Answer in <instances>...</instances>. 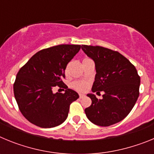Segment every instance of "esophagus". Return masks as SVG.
I'll return each mask as SVG.
<instances>
[{"mask_svg": "<svg viewBox=\"0 0 154 154\" xmlns=\"http://www.w3.org/2000/svg\"><path fill=\"white\" fill-rule=\"evenodd\" d=\"M79 98H80V99H82V98H83L84 96H85V95H84V94L79 93Z\"/></svg>", "mask_w": 154, "mask_h": 154, "instance_id": "obj_1", "label": "esophagus"}]
</instances>
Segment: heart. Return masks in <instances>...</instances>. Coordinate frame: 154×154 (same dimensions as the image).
<instances>
[{
	"instance_id": "heart-1",
	"label": "heart",
	"mask_w": 154,
	"mask_h": 154,
	"mask_svg": "<svg viewBox=\"0 0 154 154\" xmlns=\"http://www.w3.org/2000/svg\"><path fill=\"white\" fill-rule=\"evenodd\" d=\"M89 59H90V58H85L83 60H82V62L89 60ZM66 72H67V70H66ZM88 85H89V84L87 83L86 82L84 81H74L72 83V87L73 89H75L77 91H79V92L85 91V89L88 88Z\"/></svg>"
}]
</instances>
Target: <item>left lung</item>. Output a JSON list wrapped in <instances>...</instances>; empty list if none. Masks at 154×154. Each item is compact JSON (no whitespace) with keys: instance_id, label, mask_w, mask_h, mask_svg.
<instances>
[{"instance_id":"1","label":"left lung","mask_w":154,"mask_h":154,"mask_svg":"<svg viewBox=\"0 0 154 154\" xmlns=\"http://www.w3.org/2000/svg\"><path fill=\"white\" fill-rule=\"evenodd\" d=\"M82 49L96 64L92 92H105L102 99L87 95L92 99L85 109L87 118L101 126L119 123L130 113L140 95V77L135 66L119 52L106 48L82 45Z\"/></svg>"}]
</instances>
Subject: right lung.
I'll return each mask as SVG.
<instances>
[{
  "label": "right lung",
  "instance_id": "obj_1",
  "mask_svg": "<svg viewBox=\"0 0 154 154\" xmlns=\"http://www.w3.org/2000/svg\"><path fill=\"white\" fill-rule=\"evenodd\" d=\"M79 45H59L38 51L23 65L14 83L18 108L30 123L42 128L55 127L66 119L70 105L78 93L68 88L65 78L67 64L79 52ZM55 86L65 94H54Z\"/></svg>",
  "mask_w": 154,
  "mask_h": 154
}]
</instances>
